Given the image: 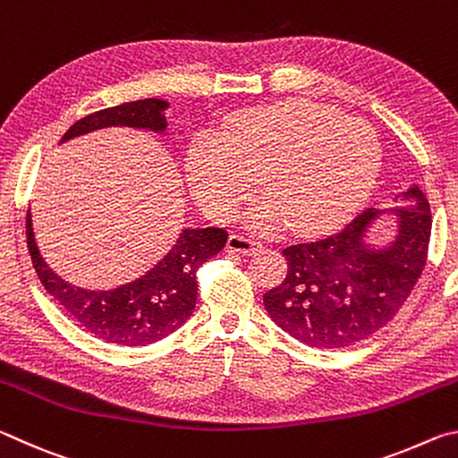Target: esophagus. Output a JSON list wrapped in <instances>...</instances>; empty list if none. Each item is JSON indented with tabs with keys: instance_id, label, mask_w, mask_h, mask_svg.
Returning a JSON list of instances; mask_svg holds the SVG:
<instances>
[{
	"instance_id": "34e87169",
	"label": "esophagus",
	"mask_w": 458,
	"mask_h": 458,
	"mask_svg": "<svg viewBox=\"0 0 458 458\" xmlns=\"http://www.w3.org/2000/svg\"><path fill=\"white\" fill-rule=\"evenodd\" d=\"M260 248H262L260 242H254V240L244 238V236H238V234H232L228 238V242H226V250L230 254H246V257H248V254L259 252Z\"/></svg>"
}]
</instances>
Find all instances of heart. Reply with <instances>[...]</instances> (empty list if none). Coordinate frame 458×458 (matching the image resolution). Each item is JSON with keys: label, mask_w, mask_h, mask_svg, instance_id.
Returning <instances> with one entry per match:
<instances>
[{"label": "heart", "mask_w": 458, "mask_h": 458, "mask_svg": "<svg viewBox=\"0 0 458 458\" xmlns=\"http://www.w3.org/2000/svg\"><path fill=\"white\" fill-rule=\"evenodd\" d=\"M382 149L368 123L327 105L289 100L238 113L222 139H191L185 169L193 198L214 220H232L260 185L246 216L259 234L289 226L323 234L360 210L377 180Z\"/></svg>", "instance_id": "heart-1"}]
</instances>
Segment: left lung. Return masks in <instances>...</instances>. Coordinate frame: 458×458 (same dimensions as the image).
<instances>
[{"instance_id": "obj_1", "label": "left lung", "mask_w": 458, "mask_h": 458, "mask_svg": "<svg viewBox=\"0 0 458 458\" xmlns=\"http://www.w3.org/2000/svg\"><path fill=\"white\" fill-rule=\"evenodd\" d=\"M392 201L404 206L368 208L337 234L284 248V281L262 297L278 327L305 345L335 350L394 319L422 275L432 216L416 183ZM384 215L397 218V234L371 245L369 232Z\"/></svg>"}]
</instances>
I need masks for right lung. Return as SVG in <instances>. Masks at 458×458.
<instances>
[{"mask_svg":"<svg viewBox=\"0 0 458 458\" xmlns=\"http://www.w3.org/2000/svg\"><path fill=\"white\" fill-rule=\"evenodd\" d=\"M167 100L143 98L105 108L76 121L60 143L108 127H131L167 135ZM26 234L30 257L44 289L72 319L106 344L141 347L155 344L182 327L196 309V273L226 244L222 228H183L175 244L145 275L108 291H90L64 281L38 250L32 214L28 210Z\"/></svg>","mask_w":458,"mask_h":458,"instance_id":"obj_1","label":"right lung"}]
</instances>
